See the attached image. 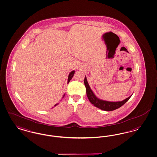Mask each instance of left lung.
<instances>
[{
    "label": "left lung",
    "instance_id": "8db88e82",
    "mask_svg": "<svg viewBox=\"0 0 157 157\" xmlns=\"http://www.w3.org/2000/svg\"><path fill=\"white\" fill-rule=\"evenodd\" d=\"M84 83H85V86L86 89L87 96L89 100L90 101V102L92 103L93 105L96 107L97 108L104 110V111H113V110H115L116 109H118L119 107H121V106H122L124 104V103H126L129 100V99L133 94H132L131 96H130L129 98H126L124 100L121 101H106V100L100 99L96 96V94L94 93V92L92 91L88 83L86 76H85Z\"/></svg>",
    "mask_w": 157,
    "mask_h": 157
}]
</instances>
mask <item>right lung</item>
<instances>
[{
    "instance_id": "add662e5",
    "label": "right lung",
    "mask_w": 157,
    "mask_h": 157,
    "mask_svg": "<svg viewBox=\"0 0 157 157\" xmlns=\"http://www.w3.org/2000/svg\"><path fill=\"white\" fill-rule=\"evenodd\" d=\"M75 72V71L74 70L72 71L69 74V75H68V81H67V83H68L71 80V79L72 78V77H73V76H74V73ZM65 94H64V95H63V96L62 97V98H64V96H65ZM59 103H57V104H56L55 105H54V106H56V105H57L58 104H59Z\"/></svg>"
}]
</instances>
